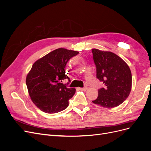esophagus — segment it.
<instances>
[{
	"label": "esophagus",
	"instance_id": "esophagus-1",
	"mask_svg": "<svg viewBox=\"0 0 151 151\" xmlns=\"http://www.w3.org/2000/svg\"><path fill=\"white\" fill-rule=\"evenodd\" d=\"M79 90H81V91H86L87 89H88V87H86V86H85V87H84V88H79Z\"/></svg>",
	"mask_w": 151,
	"mask_h": 151
}]
</instances>
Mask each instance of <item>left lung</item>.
Returning a JSON list of instances; mask_svg holds the SVG:
<instances>
[{"mask_svg":"<svg viewBox=\"0 0 151 151\" xmlns=\"http://www.w3.org/2000/svg\"><path fill=\"white\" fill-rule=\"evenodd\" d=\"M96 77L103 84L93 103L104 108L119 106L129 97L132 88V73L125 62L111 52L92 49Z\"/></svg>","mask_w":151,"mask_h":151,"instance_id":"1","label":"left lung"}]
</instances>
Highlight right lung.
Listing matches in <instances>:
<instances>
[{"mask_svg": "<svg viewBox=\"0 0 151 151\" xmlns=\"http://www.w3.org/2000/svg\"><path fill=\"white\" fill-rule=\"evenodd\" d=\"M78 53L77 51L58 48L33 63L26 83L32 101L40 110L55 113L67 108L68 100L75 94L76 89L67 88L62 81L68 79L70 82L65 74V66Z\"/></svg>", "mask_w": 151, "mask_h": 151, "instance_id": "obj_1", "label": "right lung"}]
</instances>
